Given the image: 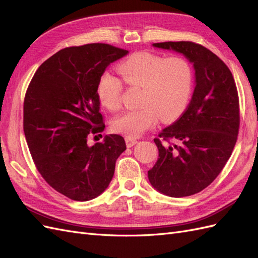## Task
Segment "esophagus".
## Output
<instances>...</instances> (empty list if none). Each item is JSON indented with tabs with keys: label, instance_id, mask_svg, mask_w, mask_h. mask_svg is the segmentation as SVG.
<instances>
[{
	"label": "esophagus",
	"instance_id": "obj_1",
	"mask_svg": "<svg viewBox=\"0 0 258 258\" xmlns=\"http://www.w3.org/2000/svg\"><path fill=\"white\" fill-rule=\"evenodd\" d=\"M138 143V140L135 138H130V137H126V144L128 147H132L134 145H136Z\"/></svg>",
	"mask_w": 258,
	"mask_h": 258
}]
</instances>
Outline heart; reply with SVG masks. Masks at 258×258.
I'll return each mask as SVG.
<instances>
[{
  "label": "heart",
  "mask_w": 258,
  "mask_h": 258,
  "mask_svg": "<svg viewBox=\"0 0 258 258\" xmlns=\"http://www.w3.org/2000/svg\"><path fill=\"white\" fill-rule=\"evenodd\" d=\"M117 70L124 84L141 87V91L138 99L140 106L113 120L115 132L137 138L155 126L158 117L162 121H172L184 112L192 87L191 68L184 58H165L141 51L123 60ZM97 92L100 103L107 110L120 107L122 84L114 75L101 76Z\"/></svg>",
  "instance_id": "b5f03b06"
}]
</instances>
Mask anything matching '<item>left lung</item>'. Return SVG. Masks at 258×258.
I'll list each match as a JSON object with an SVG mask.
<instances>
[{"label": "left lung", "instance_id": "1", "mask_svg": "<svg viewBox=\"0 0 258 258\" xmlns=\"http://www.w3.org/2000/svg\"><path fill=\"white\" fill-rule=\"evenodd\" d=\"M153 46L182 53L192 63L195 89L183 115L160 132V139H154L159 156L148 179L166 196H191L214 181L235 147L240 124L237 87L228 67L204 46L192 42Z\"/></svg>", "mask_w": 258, "mask_h": 258}]
</instances>
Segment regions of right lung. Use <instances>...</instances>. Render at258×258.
Returning a JSON list of instances; mask_svg holds the SVG:
<instances>
[{
	"label": "right lung",
	"mask_w": 258,
	"mask_h": 258,
	"mask_svg": "<svg viewBox=\"0 0 258 258\" xmlns=\"http://www.w3.org/2000/svg\"><path fill=\"white\" fill-rule=\"evenodd\" d=\"M128 50L108 44L61 49L37 69L23 103V131L36 169L53 189L76 201L98 197L110 185L115 163L126 150L121 136L102 132L98 83Z\"/></svg>",
	"instance_id": "obj_1"
}]
</instances>
